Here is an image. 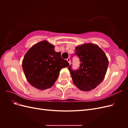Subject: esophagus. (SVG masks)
<instances>
[{
  "mask_svg": "<svg viewBox=\"0 0 128 128\" xmlns=\"http://www.w3.org/2000/svg\"><path fill=\"white\" fill-rule=\"evenodd\" d=\"M67 61L68 62L69 64H71V61H70V58H68L67 59Z\"/></svg>",
  "mask_w": 128,
  "mask_h": 128,
  "instance_id": "1",
  "label": "esophagus"
}]
</instances>
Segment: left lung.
Returning a JSON list of instances; mask_svg holds the SVG:
<instances>
[{
  "label": "left lung",
  "mask_w": 128,
  "mask_h": 128,
  "mask_svg": "<svg viewBox=\"0 0 128 128\" xmlns=\"http://www.w3.org/2000/svg\"><path fill=\"white\" fill-rule=\"evenodd\" d=\"M75 54L80 64L76 70L68 67L73 83L80 90L89 91L94 89L104 80L107 72L108 59L99 46L92 43L80 45L75 48Z\"/></svg>",
  "instance_id": "1"
}]
</instances>
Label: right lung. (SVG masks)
<instances>
[{"label":"right lung","instance_id":"obj_1","mask_svg":"<svg viewBox=\"0 0 128 128\" xmlns=\"http://www.w3.org/2000/svg\"><path fill=\"white\" fill-rule=\"evenodd\" d=\"M54 46L47 40L37 42L24 56L22 68L28 82L39 90L52 87L63 68L69 65L63 59L60 52H56Z\"/></svg>","mask_w":128,"mask_h":128}]
</instances>
